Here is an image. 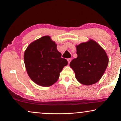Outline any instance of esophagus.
Segmentation results:
<instances>
[{"label": "esophagus", "instance_id": "obj_1", "mask_svg": "<svg viewBox=\"0 0 121 121\" xmlns=\"http://www.w3.org/2000/svg\"><path fill=\"white\" fill-rule=\"evenodd\" d=\"M67 61H68V63L69 64V63H70V61H71V59L70 58L67 59Z\"/></svg>", "mask_w": 121, "mask_h": 121}]
</instances>
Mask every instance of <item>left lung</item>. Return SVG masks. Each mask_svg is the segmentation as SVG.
Instances as JSON below:
<instances>
[{"mask_svg":"<svg viewBox=\"0 0 121 121\" xmlns=\"http://www.w3.org/2000/svg\"><path fill=\"white\" fill-rule=\"evenodd\" d=\"M76 49L77 58L70 63L76 78L84 85L97 83L108 64V58L105 50L92 39L76 46Z\"/></svg>","mask_w":121,"mask_h":121,"instance_id":"obj_1","label":"left lung"}]
</instances>
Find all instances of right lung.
Wrapping results in <instances>:
<instances>
[{
    "mask_svg": "<svg viewBox=\"0 0 121 121\" xmlns=\"http://www.w3.org/2000/svg\"><path fill=\"white\" fill-rule=\"evenodd\" d=\"M26 71L31 80L42 86H50L59 79L68 61L61 58L56 44L50 36L42 37L28 46L24 54Z\"/></svg>",
    "mask_w": 121,
    "mask_h": 121,
    "instance_id": "right-lung-1",
    "label": "right lung"
}]
</instances>
